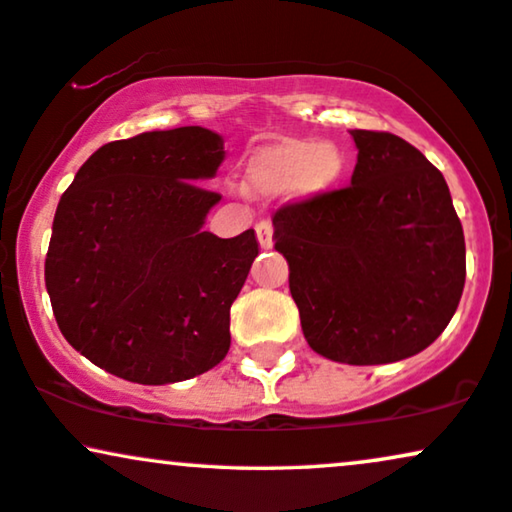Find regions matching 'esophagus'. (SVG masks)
Listing matches in <instances>:
<instances>
[{"label": "esophagus", "instance_id": "1", "mask_svg": "<svg viewBox=\"0 0 512 512\" xmlns=\"http://www.w3.org/2000/svg\"><path fill=\"white\" fill-rule=\"evenodd\" d=\"M257 241H260L264 250H269L271 245H274V226H271V222H267V219L257 224Z\"/></svg>", "mask_w": 512, "mask_h": 512}]
</instances>
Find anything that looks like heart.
<instances>
[{
	"label": "heart",
	"mask_w": 512,
	"mask_h": 512,
	"mask_svg": "<svg viewBox=\"0 0 512 512\" xmlns=\"http://www.w3.org/2000/svg\"><path fill=\"white\" fill-rule=\"evenodd\" d=\"M345 174V155L335 144L286 137L252 151L243 170V189L257 198L290 193L316 198L333 191Z\"/></svg>",
	"instance_id": "heart-1"
}]
</instances>
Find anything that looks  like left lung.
Wrapping results in <instances>:
<instances>
[{"instance_id": "left-lung-1", "label": "left lung", "mask_w": 512, "mask_h": 512, "mask_svg": "<svg viewBox=\"0 0 512 512\" xmlns=\"http://www.w3.org/2000/svg\"><path fill=\"white\" fill-rule=\"evenodd\" d=\"M349 134L359 151L349 186L278 210L274 248L316 354L392 364L449 326L465 286L463 226L418 148L390 132Z\"/></svg>"}]
</instances>
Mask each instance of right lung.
<instances>
[{
  "mask_svg": "<svg viewBox=\"0 0 512 512\" xmlns=\"http://www.w3.org/2000/svg\"><path fill=\"white\" fill-rule=\"evenodd\" d=\"M224 139L177 127L111 141L56 208L44 281L63 338L139 385L196 378L226 357L229 312L257 238L203 231L222 196L205 189Z\"/></svg>",
  "mask_w": 512,
  "mask_h": 512,
  "instance_id": "obj_1",
  "label": "right lung"
}]
</instances>
